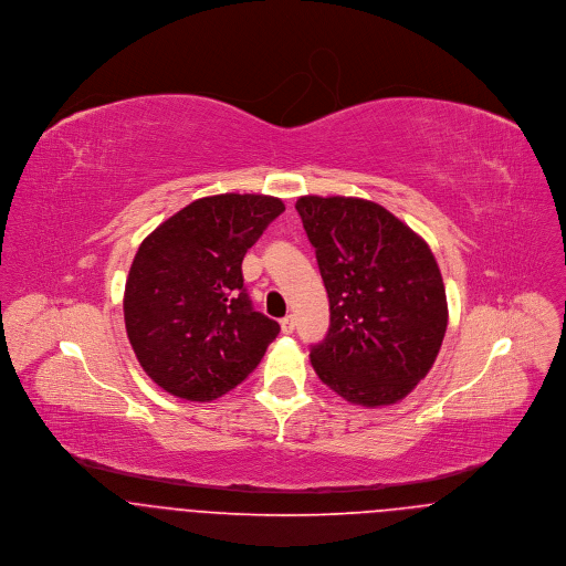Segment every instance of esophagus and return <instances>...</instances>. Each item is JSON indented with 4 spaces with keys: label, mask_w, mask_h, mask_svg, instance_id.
<instances>
[{
    "label": "esophagus",
    "mask_w": 566,
    "mask_h": 566,
    "mask_svg": "<svg viewBox=\"0 0 566 566\" xmlns=\"http://www.w3.org/2000/svg\"><path fill=\"white\" fill-rule=\"evenodd\" d=\"M294 328H296V321H294V316H285V318L281 321V331H283L285 335L294 333Z\"/></svg>",
    "instance_id": "1"
}]
</instances>
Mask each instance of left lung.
Listing matches in <instances>:
<instances>
[{"label": "left lung", "instance_id": "1", "mask_svg": "<svg viewBox=\"0 0 566 566\" xmlns=\"http://www.w3.org/2000/svg\"><path fill=\"white\" fill-rule=\"evenodd\" d=\"M331 326L312 346L321 381L348 403L392 405L431 370L449 310L431 248L377 202L303 196Z\"/></svg>", "mask_w": 566, "mask_h": 566}]
</instances>
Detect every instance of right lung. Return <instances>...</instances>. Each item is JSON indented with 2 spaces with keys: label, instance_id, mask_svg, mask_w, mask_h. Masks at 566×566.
<instances>
[{
  "label": "right lung",
  "instance_id": "1",
  "mask_svg": "<svg viewBox=\"0 0 566 566\" xmlns=\"http://www.w3.org/2000/svg\"><path fill=\"white\" fill-rule=\"evenodd\" d=\"M283 211L272 196H209L174 213L139 245L124 321L142 368L165 392L213 401L259 366L281 326L252 310L242 261Z\"/></svg>",
  "mask_w": 566,
  "mask_h": 566
}]
</instances>
